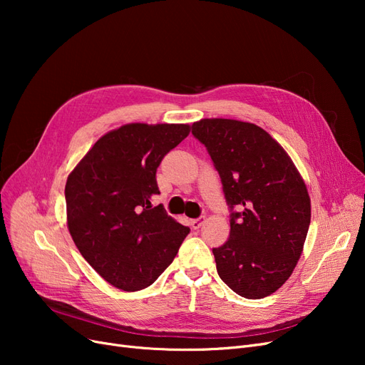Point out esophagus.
Segmentation results:
<instances>
[{
	"instance_id": "34e87169",
	"label": "esophagus",
	"mask_w": 365,
	"mask_h": 365,
	"mask_svg": "<svg viewBox=\"0 0 365 365\" xmlns=\"http://www.w3.org/2000/svg\"><path fill=\"white\" fill-rule=\"evenodd\" d=\"M204 222H205V216H201V217H197V219H192L190 224H192L193 230H200Z\"/></svg>"
}]
</instances>
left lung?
I'll use <instances>...</instances> for the list:
<instances>
[{"mask_svg": "<svg viewBox=\"0 0 365 365\" xmlns=\"http://www.w3.org/2000/svg\"><path fill=\"white\" fill-rule=\"evenodd\" d=\"M192 134L205 145L224 185L230 237L213 248L219 277L240 297L277 291L300 259L311 224L303 176L279 141L260 126L233 118H201Z\"/></svg>", "mask_w": 365, "mask_h": 365, "instance_id": "1", "label": "left lung"}]
</instances>
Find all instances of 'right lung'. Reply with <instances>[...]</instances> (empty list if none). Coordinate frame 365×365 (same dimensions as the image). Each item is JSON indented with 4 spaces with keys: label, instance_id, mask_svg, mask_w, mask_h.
I'll return each mask as SVG.
<instances>
[{
    "label": "right lung",
    "instance_id": "add662e5",
    "mask_svg": "<svg viewBox=\"0 0 365 365\" xmlns=\"http://www.w3.org/2000/svg\"><path fill=\"white\" fill-rule=\"evenodd\" d=\"M190 134L184 123H128L106 132L65 184L67 227L77 250L115 288L141 291L173 262L189 228L152 207L165 153Z\"/></svg>",
    "mask_w": 365,
    "mask_h": 365
}]
</instances>
